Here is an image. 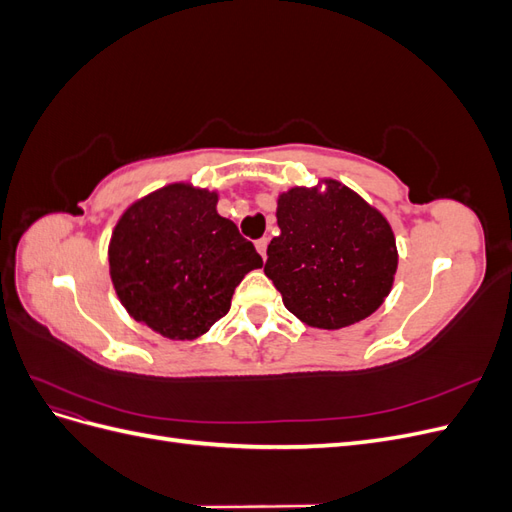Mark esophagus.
I'll list each match as a JSON object with an SVG mask.
<instances>
[{
  "label": "esophagus",
  "instance_id": "1",
  "mask_svg": "<svg viewBox=\"0 0 512 512\" xmlns=\"http://www.w3.org/2000/svg\"><path fill=\"white\" fill-rule=\"evenodd\" d=\"M267 245H269V239H267V237H262V239L256 241V250H258V254L262 256V260H267Z\"/></svg>",
  "mask_w": 512,
  "mask_h": 512
}]
</instances>
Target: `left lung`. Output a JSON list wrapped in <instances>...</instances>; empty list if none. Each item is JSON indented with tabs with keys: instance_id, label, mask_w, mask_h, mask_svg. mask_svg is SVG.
<instances>
[{
	"instance_id": "1",
	"label": "left lung",
	"mask_w": 512,
	"mask_h": 512,
	"mask_svg": "<svg viewBox=\"0 0 512 512\" xmlns=\"http://www.w3.org/2000/svg\"><path fill=\"white\" fill-rule=\"evenodd\" d=\"M280 237L265 275L290 314L337 331L371 316L389 297L399 265L389 220L342 181L324 177L277 196Z\"/></svg>"
}]
</instances>
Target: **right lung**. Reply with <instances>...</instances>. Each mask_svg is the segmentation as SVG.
<instances>
[{
	"label": "right lung",
	"mask_w": 512,
	"mask_h": 512,
	"mask_svg": "<svg viewBox=\"0 0 512 512\" xmlns=\"http://www.w3.org/2000/svg\"><path fill=\"white\" fill-rule=\"evenodd\" d=\"M218 190L175 181L121 213L108 273L126 312L168 339L205 335L243 277L262 267L256 247L218 213Z\"/></svg>",
	"instance_id": "add662e5"
}]
</instances>
